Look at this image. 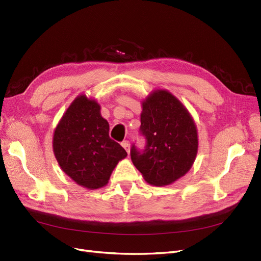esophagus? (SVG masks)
<instances>
[{
	"label": "esophagus",
	"instance_id": "34e87169",
	"mask_svg": "<svg viewBox=\"0 0 261 261\" xmlns=\"http://www.w3.org/2000/svg\"><path fill=\"white\" fill-rule=\"evenodd\" d=\"M122 146H123V148L127 151V153H129V151H130V142L128 141V140H124V141H122Z\"/></svg>",
	"mask_w": 261,
	"mask_h": 261
}]
</instances>
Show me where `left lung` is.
<instances>
[{
    "instance_id": "left-lung-1",
    "label": "left lung",
    "mask_w": 261,
    "mask_h": 261,
    "mask_svg": "<svg viewBox=\"0 0 261 261\" xmlns=\"http://www.w3.org/2000/svg\"><path fill=\"white\" fill-rule=\"evenodd\" d=\"M139 133L143 149L133 143L130 159L146 181L166 186L191 168L197 152L195 124L186 108L166 91L151 94L142 103Z\"/></svg>"
}]
</instances>
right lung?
Returning <instances> with one entry per match:
<instances>
[{
  "instance_id": "right-lung-1",
  "label": "right lung",
  "mask_w": 261,
  "mask_h": 261,
  "mask_svg": "<svg viewBox=\"0 0 261 261\" xmlns=\"http://www.w3.org/2000/svg\"><path fill=\"white\" fill-rule=\"evenodd\" d=\"M54 153L61 169L87 189L108 184L119 161L127 155L109 136V123L100 107L85 95L79 96L62 116L54 134Z\"/></svg>"
}]
</instances>
